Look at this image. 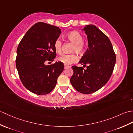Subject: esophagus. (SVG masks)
Instances as JSON below:
<instances>
[{
	"label": "esophagus",
	"mask_w": 133,
	"mask_h": 133,
	"mask_svg": "<svg viewBox=\"0 0 133 133\" xmlns=\"http://www.w3.org/2000/svg\"><path fill=\"white\" fill-rule=\"evenodd\" d=\"M69 67H70V66H68V65H64V69H67V68H69Z\"/></svg>",
	"instance_id": "34e87169"
}]
</instances>
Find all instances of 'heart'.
<instances>
[{
  "mask_svg": "<svg viewBox=\"0 0 133 133\" xmlns=\"http://www.w3.org/2000/svg\"><path fill=\"white\" fill-rule=\"evenodd\" d=\"M67 38L74 44L72 51H75L79 54H82L84 52L85 45L83 42L84 38L82 34L77 31H71L67 34ZM62 42L61 40L59 38H57L54 44L55 51L58 53H60L62 50ZM58 60L65 64H70L76 62L78 61V57L75 54H63L58 58Z\"/></svg>",
  "mask_w": 133,
  "mask_h": 133,
  "instance_id": "1",
  "label": "heart"
}]
</instances>
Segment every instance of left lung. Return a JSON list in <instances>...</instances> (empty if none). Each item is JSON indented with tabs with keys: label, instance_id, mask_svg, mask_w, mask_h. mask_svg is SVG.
Masks as SVG:
<instances>
[{
	"label": "left lung",
	"instance_id": "obj_1",
	"mask_svg": "<svg viewBox=\"0 0 133 133\" xmlns=\"http://www.w3.org/2000/svg\"><path fill=\"white\" fill-rule=\"evenodd\" d=\"M87 35L88 48L79 63L87 66H72L74 74L70 79L72 85L83 94L98 91L108 82L116 63V54L109 38L94 25L84 29Z\"/></svg>",
	"mask_w": 133,
	"mask_h": 133
}]
</instances>
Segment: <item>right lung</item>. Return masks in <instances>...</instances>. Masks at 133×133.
<instances>
[{
  "mask_svg": "<svg viewBox=\"0 0 133 133\" xmlns=\"http://www.w3.org/2000/svg\"><path fill=\"white\" fill-rule=\"evenodd\" d=\"M61 33L57 26L37 23L28 30L18 44L16 59L18 74L24 87L32 93H50L64 70L61 62L50 65L45 64L56 57L54 44Z\"/></svg>",
  "mask_w": 133,
  "mask_h": 133,
  "instance_id": "add662e5",
  "label": "right lung"
}]
</instances>
